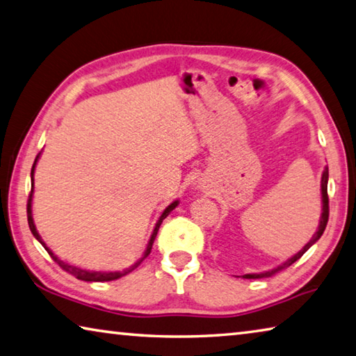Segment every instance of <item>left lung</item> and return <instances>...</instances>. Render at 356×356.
Returning a JSON list of instances; mask_svg holds the SVG:
<instances>
[{
    "label": "left lung",
    "mask_w": 356,
    "mask_h": 356,
    "mask_svg": "<svg viewBox=\"0 0 356 356\" xmlns=\"http://www.w3.org/2000/svg\"><path fill=\"white\" fill-rule=\"evenodd\" d=\"M327 184H328V167H325V170H323L322 173V216H321V222H319V228H317L316 234L311 238V241L308 242L307 245H305L300 252H298L297 254H294V257L289 258L286 263H283L282 266L275 267V269L272 270H267V272H261V273H247V275H244V278H267V277H272L275 275V273H278L280 270L286 269V267H289L291 264H294L297 259H300L303 257V253L308 250V248L314 244V242L319 241L321 236L323 234V232H325V227H327V222H328V213H330V208H328V192H327Z\"/></svg>",
    "instance_id": "obj_1"
}]
</instances>
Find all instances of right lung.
<instances>
[{
  "label": "right lung",
  "instance_id": "obj_1",
  "mask_svg": "<svg viewBox=\"0 0 356 356\" xmlns=\"http://www.w3.org/2000/svg\"><path fill=\"white\" fill-rule=\"evenodd\" d=\"M37 159H39V154H37V158H35V161H34V164H33V168H31V194H29V198H28V204H26V213H28V223H29V229H31V233L34 234V238L40 242V244L45 247V250L49 253V257H51L56 263H58L62 269H64L65 272H68V273H72L73 277H76L78 280H83V282H112V280H117V278H120V277H123V275H127V273H129V272H133L137 266H139L143 259H145L148 254H149V252H152V247H153V242H154V238H156V234H158V229H159V227H161V223H162V220L165 219V217L172 213V211L178 207V200L177 202H173V203H170L168 204V207L164 209V213L161 214V217H159V220L156 222V227H154V229H153V234H152V238H149V242H148V245H147V250H145V253H143V257L137 261V263L134 264V266H131L129 269H127V270H123V272H90V270H83V269H79V267H74V266H70L68 263H64V261H60L58 257H56V254L49 250V248L47 247V244L45 242L42 241V238H40V234L37 233V229H35V225H34V220H33V209H31V202H33V192H34V168H35V164H37Z\"/></svg>",
  "mask_w": 356,
  "mask_h": 356
}]
</instances>
